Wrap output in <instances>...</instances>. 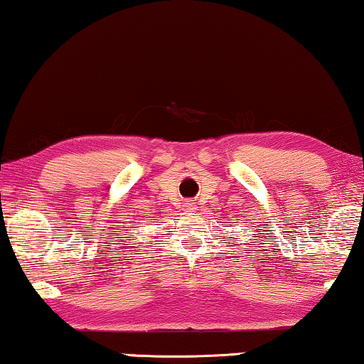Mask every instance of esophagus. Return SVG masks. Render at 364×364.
Masks as SVG:
<instances>
[{
    "instance_id": "34e87169",
    "label": "esophagus",
    "mask_w": 364,
    "mask_h": 364,
    "mask_svg": "<svg viewBox=\"0 0 364 364\" xmlns=\"http://www.w3.org/2000/svg\"><path fill=\"white\" fill-rule=\"evenodd\" d=\"M186 208L190 210V211H193V210H195V205H193V203H188V205H186Z\"/></svg>"
}]
</instances>
